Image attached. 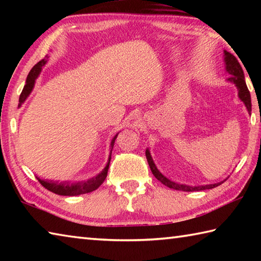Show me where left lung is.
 Instances as JSON below:
<instances>
[{"instance_id":"1","label":"left lung","mask_w":261,"mask_h":261,"mask_svg":"<svg viewBox=\"0 0 261 261\" xmlns=\"http://www.w3.org/2000/svg\"><path fill=\"white\" fill-rule=\"evenodd\" d=\"M224 61H226V70L228 73H230V77L228 78L229 82H231L235 84L237 86L238 90V96L240 99L245 103L247 110L249 113L251 112V107H252V103H251V95H250V91L246 86L245 83V78H244V72H243V69L241 67L240 62L237 61V59L232 54L228 51H224ZM146 159L148 162V166L151 168L153 175L155 176V178H158L162 184H165L166 187L170 188V189H175V190H182V191H200V190H207V189H213L215 187H218L221 183H216V184H210V185H200V187H189V185H184V184H178L175 183L173 180L168 179L166 176H163L160 171L158 170V168L154 165V162L152 160L151 154H149L148 149H146Z\"/></svg>"}]
</instances>
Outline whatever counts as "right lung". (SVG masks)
I'll use <instances>...</instances> for the list:
<instances>
[{
  "label": "right lung",
  "mask_w": 261,
  "mask_h": 261,
  "mask_svg": "<svg viewBox=\"0 0 261 261\" xmlns=\"http://www.w3.org/2000/svg\"><path fill=\"white\" fill-rule=\"evenodd\" d=\"M46 62H47L46 60H41L40 62H38V63L35 64L32 69H31V71L28 74V78H26L25 86L23 88V91H21L20 96H19V106L24 102L26 98L29 96V94L31 93V91L33 90L35 79L38 78L39 73H40V71H41L42 65H45ZM116 137H117V135L114 137L112 140V144H110V147H112V149H110V155H112V151H113L114 143H115V139H116ZM110 159L112 158L109 156L107 166H106L105 169L101 171V173L96 176V177L88 179V180H86V182H78V183L70 184L69 182H64V183L56 182L55 183V182H51V180L50 182H48V180H43L40 178H38V180L40 182V184L43 188L49 190V191L53 193L60 194V196H79V194L92 192V191H94V190L98 189L100 185L103 183L106 177H107Z\"/></svg>",
  "instance_id": "1"
}]
</instances>
